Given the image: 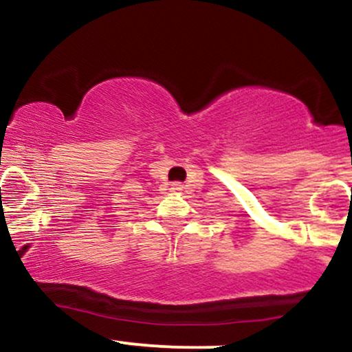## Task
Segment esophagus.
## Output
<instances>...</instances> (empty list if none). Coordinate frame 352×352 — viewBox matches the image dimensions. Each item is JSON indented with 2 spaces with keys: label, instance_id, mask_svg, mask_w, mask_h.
<instances>
[{
  "label": "esophagus",
  "instance_id": "obj_1",
  "mask_svg": "<svg viewBox=\"0 0 352 352\" xmlns=\"http://www.w3.org/2000/svg\"><path fill=\"white\" fill-rule=\"evenodd\" d=\"M173 190H175V192H180V190L182 188H184V187H182V185L180 184H175V185H173V187H172Z\"/></svg>",
  "mask_w": 352,
  "mask_h": 352
}]
</instances>
